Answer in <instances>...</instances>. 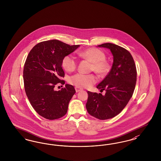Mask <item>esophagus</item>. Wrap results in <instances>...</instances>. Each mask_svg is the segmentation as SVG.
I'll use <instances>...</instances> for the list:
<instances>
[{
	"mask_svg": "<svg viewBox=\"0 0 161 161\" xmlns=\"http://www.w3.org/2000/svg\"><path fill=\"white\" fill-rule=\"evenodd\" d=\"M75 89L76 92H80V91L82 90V89H81V88L78 87H75Z\"/></svg>",
	"mask_w": 161,
	"mask_h": 161,
	"instance_id": "34e87169",
	"label": "esophagus"
}]
</instances>
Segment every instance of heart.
Wrapping results in <instances>:
<instances>
[{"mask_svg": "<svg viewBox=\"0 0 161 161\" xmlns=\"http://www.w3.org/2000/svg\"><path fill=\"white\" fill-rule=\"evenodd\" d=\"M80 57L92 63L90 71H94L101 77L107 75L110 69L109 62L105 59V53L97 48H90L79 52ZM76 58L71 54H68L62 58V66L64 71L72 72L77 68ZM97 78L94 74H83L78 73L69 79V83L78 87L88 88L96 83Z\"/></svg>", "mask_w": 161, "mask_h": 161, "instance_id": "obj_1", "label": "heart"}]
</instances>
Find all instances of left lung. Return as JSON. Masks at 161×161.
Here are the masks:
<instances>
[{
	"label": "left lung",
	"mask_w": 161,
	"mask_h": 161,
	"mask_svg": "<svg viewBox=\"0 0 161 161\" xmlns=\"http://www.w3.org/2000/svg\"><path fill=\"white\" fill-rule=\"evenodd\" d=\"M97 46L110 50L113 64L108 75L97 86L98 89L105 90V95L88 91L86 107L91 116L106 120L119 114L132 97L136 69L132 55L125 48L111 43Z\"/></svg>",
	"instance_id": "obj_1"
}]
</instances>
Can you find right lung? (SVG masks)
I'll return each instance as SVG.
<instances>
[{"mask_svg": "<svg viewBox=\"0 0 161 161\" xmlns=\"http://www.w3.org/2000/svg\"><path fill=\"white\" fill-rule=\"evenodd\" d=\"M79 47L49 40L35 45L27 57L23 70L26 95L36 113L47 119H58L67 113L75 90L68 84L58 91L54 87L64 84L62 58Z\"/></svg>", "mask_w": 161, "mask_h": 161, "instance_id": "1", "label": "right lung"}]
</instances>
